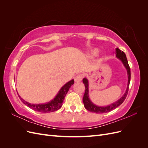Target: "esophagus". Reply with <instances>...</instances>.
<instances>
[{
  "mask_svg": "<svg viewBox=\"0 0 148 148\" xmlns=\"http://www.w3.org/2000/svg\"><path fill=\"white\" fill-rule=\"evenodd\" d=\"M83 78V75L82 74H78L75 77V81L76 82H81Z\"/></svg>",
  "mask_w": 148,
  "mask_h": 148,
  "instance_id": "esophagus-1",
  "label": "esophagus"
}]
</instances>
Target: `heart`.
Listing matches in <instances>:
<instances>
[{"label": "heart", "instance_id": "heart-1", "mask_svg": "<svg viewBox=\"0 0 148 148\" xmlns=\"http://www.w3.org/2000/svg\"><path fill=\"white\" fill-rule=\"evenodd\" d=\"M98 53H99V50L97 49H93V50L90 53V56L91 57H95V56H96Z\"/></svg>", "mask_w": 148, "mask_h": 148}]
</instances>
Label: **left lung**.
Returning <instances> with one entry per match:
<instances>
[{"label":"left lung","instance_id":"1","mask_svg":"<svg viewBox=\"0 0 148 148\" xmlns=\"http://www.w3.org/2000/svg\"><path fill=\"white\" fill-rule=\"evenodd\" d=\"M115 53H116V57L122 62L123 65L125 66V67L126 68L127 70L128 84H127V90L125 91L124 95L121 97L120 99H119L115 102L113 103V104L106 107L97 106L95 104H94L91 101V100L89 99V90H88V81L86 78H83V83L84 84V86H85V92L83 98V102L85 109H87L89 112H95L96 114H103V113L109 112L115 109V108H117V107H119L120 104H122L123 102V101H125V99H126L127 96L128 95V92L129 89V84H130V78H131L130 68V66L128 65L126 55H125V53L123 51H120L119 48H116Z\"/></svg>","mask_w":148,"mask_h":148}]
</instances>
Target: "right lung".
Here are the masks:
<instances>
[{
	"mask_svg": "<svg viewBox=\"0 0 148 148\" xmlns=\"http://www.w3.org/2000/svg\"><path fill=\"white\" fill-rule=\"evenodd\" d=\"M73 79H71V81L66 83L64 86L62 87L57 96L54 97V99H53L50 102L45 103V104H31V103H29L23 100L19 95L18 96L20 97L21 101L23 102L25 105L29 107V108L33 109L34 110L38 111L42 113L52 112H54L59 110L62 107V102H63L65 99V97L66 95V93L68 92L71 86V85H73Z\"/></svg>",
	"mask_w": 148,
	"mask_h": 148,
	"instance_id": "add662e5",
	"label": "right lung"
}]
</instances>
